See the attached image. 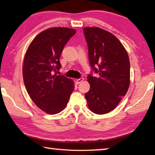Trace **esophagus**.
Segmentation results:
<instances>
[{"label":"esophagus","instance_id":"1","mask_svg":"<svg viewBox=\"0 0 155 155\" xmlns=\"http://www.w3.org/2000/svg\"><path fill=\"white\" fill-rule=\"evenodd\" d=\"M84 80V78H79V79H77L75 80V83L77 84H79L80 83H81L82 82V81Z\"/></svg>","mask_w":155,"mask_h":155}]
</instances>
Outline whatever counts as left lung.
I'll return each instance as SVG.
<instances>
[{
	"instance_id": "1",
	"label": "left lung",
	"mask_w": 155,
	"mask_h": 155,
	"mask_svg": "<svg viewBox=\"0 0 155 155\" xmlns=\"http://www.w3.org/2000/svg\"><path fill=\"white\" fill-rule=\"evenodd\" d=\"M90 64L97 77L88 75L90 90L85 94L93 113L114 110L130 84V62L125 48L114 35L98 27H85Z\"/></svg>"
}]
</instances>
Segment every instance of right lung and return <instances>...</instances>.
I'll list each match as a JSON object with an SVG mask.
<instances>
[{
    "mask_svg": "<svg viewBox=\"0 0 155 155\" xmlns=\"http://www.w3.org/2000/svg\"><path fill=\"white\" fill-rule=\"evenodd\" d=\"M75 32L64 27L46 29L34 38L24 56L22 74L26 91L35 105L49 114L64 110L74 90L71 79L54 72L61 67L60 56Z\"/></svg>",
    "mask_w": 155,
    "mask_h": 155,
    "instance_id": "1",
    "label": "right lung"
}]
</instances>
